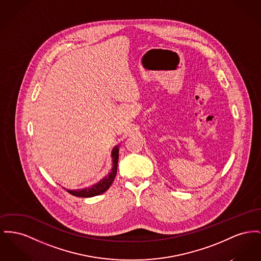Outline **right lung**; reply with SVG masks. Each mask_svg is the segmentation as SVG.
Masks as SVG:
<instances>
[{
	"mask_svg": "<svg viewBox=\"0 0 261 261\" xmlns=\"http://www.w3.org/2000/svg\"><path fill=\"white\" fill-rule=\"evenodd\" d=\"M118 153H119V149L118 147H114V149L112 150V163H113V167L111 172L108 174V176H106L103 179H101L98 184H93L92 187L89 188H85V189H79V190H69L66 189L70 194L77 196V197H93L99 194H102L103 192H106L108 188L110 187V185L113 182L115 176H116V172H117V165H118Z\"/></svg>",
	"mask_w": 261,
	"mask_h": 261,
	"instance_id": "obj_1",
	"label": "right lung"
}]
</instances>
